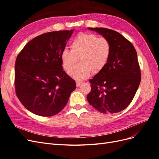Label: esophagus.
<instances>
[{
  "mask_svg": "<svg viewBox=\"0 0 159 159\" xmlns=\"http://www.w3.org/2000/svg\"><path fill=\"white\" fill-rule=\"evenodd\" d=\"M83 84V82L82 81H76V85L78 86V87H79V86L80 85H81Z\"/></svg>",
  "mask_w": 159,
  "mask_h": 159,
  "instance_id": "1",
  "label": "esophagus"
}]
</instances>
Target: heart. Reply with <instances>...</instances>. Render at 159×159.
<instances>
[{
    "mask_svg": "<svg viewBox=\"0 0 159 159\" xmlns=\"http://www.w3.org/2000/svg\"><path fill=\"white\" fill-rule=\"evenodd\" d=\"M71 49L63 50L61 60L64 68L69 71L80 59V63L69 72L71 78L77 80L89 78L93 71H102L111 55L109 41L91 33H81L77 36L71 43Z\"/></svg>",
    "mask_w": 159,
    "mask_h": 159,
    "instance_id": "obj_1",
    "label": "heart"
}]
</instances>
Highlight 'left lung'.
Masks as SVG:
<instances>
[{
	"instance_id": "left-lung-1",
	"label": "left lung",
	"mask_w": 159,
	"mask_h": 159,
	"mask_svg": "<svg viewBox=\"0 0 159 159\" xmlns=\"http://www.w3.org/2000/svg\"><path fill=\"white\" fill-rule=\"evenodd\" d=\"M102 34L111 46L105 68L89 80V103L103 113L121 111L131 103L141 82V69L134 47L121 34L105 28H89Z\"/></svg>"
}]
</instances>
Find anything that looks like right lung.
I'll list each match as a JSON object with an SVG mask.
<instances>
[{"label":"right lung","mask_w":159,"mask_h":159,"mask_svg":"<svg viewBox=\"0 0 159 159\" xmlns=\"http://www.w3.org/2000/svg\"><path fill=\"white\" fill-rule=\"evenodd\" d=\"M74 30L42 34L28 42L16 57L14 86L17 98L30 112L42 117L60 112L76 88L63 70L61 52Z\"/></svg>","instance_id":"1"}]
</instances>
